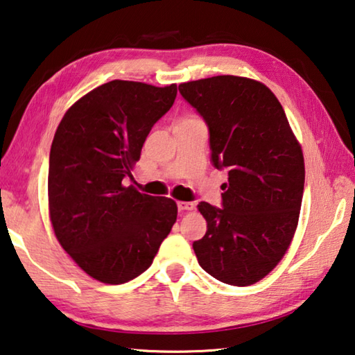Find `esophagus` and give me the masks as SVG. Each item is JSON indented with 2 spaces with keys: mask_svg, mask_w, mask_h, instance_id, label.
I'll list each match as a JSON object with an SVG mask.
<instances>
[{
  "mask_svg": "<svg viewBox=\"0 0 355 355\" xmlns=\"http://www.w3.org/2000/svg\"><path fill=\"white\" fill-rule=\"evenodd\" d=\"M177 206H178V211H180V212H182V211H191V209H194V203H192V202H178Z\"/></svg>",
  "mask_w": 355,
  "mask_h": 355,
  "instance_id": "1",
  "label": "esophagus"
}]
</instances>
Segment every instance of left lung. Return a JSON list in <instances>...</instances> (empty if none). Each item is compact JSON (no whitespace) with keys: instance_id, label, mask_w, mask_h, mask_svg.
<instances>
[{"instance_id":"obj_1","label":"left lung","mask_w":355,"mask_h":355,"mask_svg":"<svg viewBox=\"0 0 355 355\" xmlns=\"http://www.w3.org/2000/svg\"><path fill=\"white\" fill-rule=\"evenodd\" d=\"M178 89L208 125L212 164L228 169L222 208L198 203L208 230L192 248L212 278L251 286L278 266L298 225L301 146L284 108L261 82L214 76Z\"/></svg>"}]
</instances>
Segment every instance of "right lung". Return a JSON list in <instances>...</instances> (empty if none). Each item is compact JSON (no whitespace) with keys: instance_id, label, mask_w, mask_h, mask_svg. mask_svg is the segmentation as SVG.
<instances>
[{"instance_id":"add662e5","label":"right lung","mask_w":355,"mask_h":355,"mask_svg":"<svg viewBox=\"0 0 355 355\" xmlns=\"http://www.w3.org/2000/svg\"><path fill=\"white\" fill-rule=\"evenodd\" d=\"M177 85L112 80L69 108L49 153V216L55 237L83 272L124 284L152 266L177 220L172 198L122 186Z\"/></svg>"}]
</instances>
